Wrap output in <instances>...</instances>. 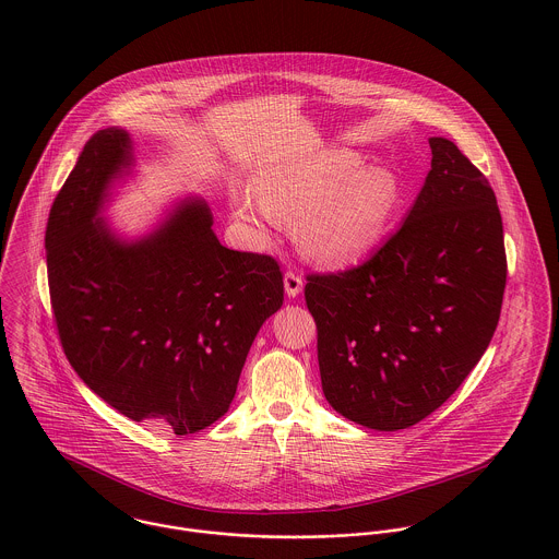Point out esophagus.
<instances>
[{"label":"esophagus","mask_w":559,"mask_h":559,"mask_svg":"<svg viewBox=\"0 0 559 559\" xmlns=\"http://www.w3.org/2000/svg\"><path fill=\"white\" fill-rule=\"evenodd\" d=\"M284 288H286V295H288V297H297V295L304 290V277H301L297 271L288 269V271L284 273Z\"/></svg>","instance_id":"obj_1"}]
</instances>
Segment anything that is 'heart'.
<instances>
[{
	"label": "heart",
	"instance_id": "1",
	"mask_svg": "<svg viewBox=\"0 0 559 559\" xmlns=\"http://www.w3.org/2000/svg\"><path fill=\"white\" fill-rule=\"evenodd\" d=\"M350 148H314L260 171L253 193L237 198L240 219L255 228L299 217L297 242L326 266L364 258L383 237L400 202L399 176L388 167H364Z\"/></svg>",
	"mask_w": 559,
	"mask_h": 559
}]
</instances>
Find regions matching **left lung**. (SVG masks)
Here are the masks:
<instances>
[{
  "mask_svg": "<svg viewBox=\"0 0 559 559\" xmlns=\"http://www.w3.org/2000/svg\"><path fill=\"white\" fill-rule=\"evenodd\" d=\"M404 224L366 262L310 273L322 392L355 424L402 430L450 399L490 344L506 290L486 176L445 138Z\"/></svg>",
  "mask_w": 559,
  "mask_h": 559,
  "instance_id": "obj_1",
  "label": "left lung"
}]
</instances>
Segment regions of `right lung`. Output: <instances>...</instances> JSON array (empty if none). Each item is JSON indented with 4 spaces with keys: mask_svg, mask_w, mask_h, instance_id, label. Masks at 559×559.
Here are the masks:
<instances>
[{
    "mask_svg": "<svg viewBox=\"0 0 559 559\" xmlns=\"http://www.w3.org/2000/svg\"><path fill=\"white\" fill-rule=\"evenodd\" d=\"M129 165V133L96 131L58 191L45 233L51 310L98 399L191 435L228 411L258 329L282 308L284 275L266 253L224 247L200 200L146 239H116L96 215Z\"/></svg>",
    "mask_w": 559,
    "mask_h": 559,
    "instance_id": "obj_1",
    "label": "right lung"
}]
</instances>
